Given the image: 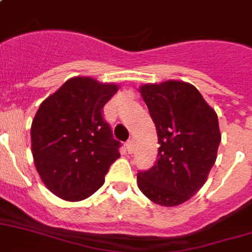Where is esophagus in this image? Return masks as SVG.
<instances>
[{"instance_id": "obj_1", "label": "esophagus", "mask_w": 252, "mask_h": 252, "mask_svg": "<svg viewBox=\"0 0 252 252\" xmlns=\"http://www.w3.org/2000/svg\"><path fill=\"white\" fill-rule=\"evenodd\" d=\"M126 149H127V152L130 153V154L134 152V141L128 140L127 143H126Z\"/></svg>"}]
</instances>
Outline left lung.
<instances>
[{
  "instance_id": "left-lung-1",
  "label": "left lung",
  "mask_w": 252,
  "mask_h": 252,
  "mask_svg": "<svg viewBox=\"0 0 252 252\" xmlns=\"http://www.w3.org/2000/svg\"><path fill=\"white\" fill-rule=\"evenodd\" d=\"M158 135V159L137 173V186L153 203L177 206L205 184L222 139L218 116L196 88L168 80L139 88Z\"/></svg>"
}]
</instances>
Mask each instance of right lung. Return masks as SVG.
<instances>
[{
  "label": "right lung",
  "instance_id": "right-lung-1",
  "mask_svg": "<svg viewBox=\"0 0 252 252\" xmlns=\"http://www.w3.org/2000/svg\"><path fill=\"white\" fill-rule=\"evenodd\" d=\"M117 90L116 84L75 76L39 105L30 128L32 153L43 184L56 196L67 201L92 196L120 158L121 144L102 116Z\"/></svg>",
  "mask_w": 252,
  "mask_h": 252
}]
</instances>
